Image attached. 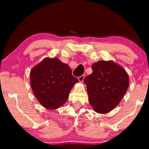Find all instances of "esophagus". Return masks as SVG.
<instances>
[{
  "instance_id": "esophagus-1",
  "label": "esophagus",
  "mask_w": 149,
  "mask_h": 149,
  "mask_svg": "<svg viewBox=\"0 0 149 149\" xmlns=\"http://www.w3.org/2000/svg\"><path fill=\"white\" fill-rule=\"evenodd\" d=\"M84 78H85L84 75H82V76L78 77V79H79V81H80V82H83V80H84Z\"/></svg>"
}]
</instances>
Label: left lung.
I'll use <instances>...</instances> for the list:
<instances>
[{"instance_id":"8db88e82","label":"left lung","mask_w":149,"mask_h":149,"mask_svg":"<svg viewBox=\"0 0 149 149\" xmlns=\"http://www.w3.org/2000/svg\"><path fill=\"white\" fill-rule=\"evenodd\" d=\"M91 68L93 72L84 79L89 102L95 112L108 113L119 104L127 91L129 76L113 60H100Z\"/></svg>"}]
</instances>
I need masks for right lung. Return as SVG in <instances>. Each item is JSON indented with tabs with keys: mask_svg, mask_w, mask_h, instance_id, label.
Here are the masks:
<instances>
[{
	"mask_svg": "<svg viewBox=\"0 0 149 149\" xmlns=\"http://www.w3.org/2000/svg\"><path fill=\"white\" fill-rule=\"evenodd\" d=\"M30 81L36 98L48 110L62 107L72 87L79 82L72 75L70 66L56 57H47L34 66L30 71Z\"/></svg>",
	"mask_w": 149,
	"mask_h": 149,
	"instance_id": "1",
	"label": "right lung"
}]
</instances>
